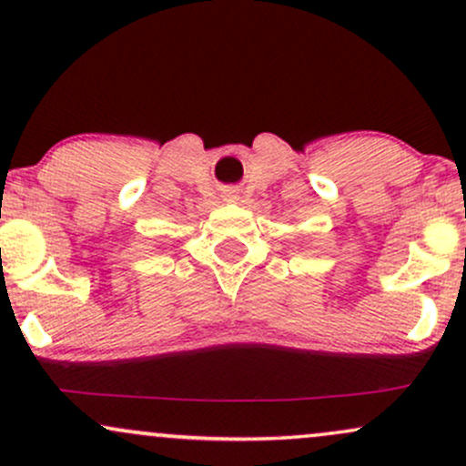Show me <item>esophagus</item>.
I'll return each mask as SVG.
<instances>
[{
    "mask_svg": "<svg viewBox=\"0 0 466 466\" xmlns=\"http://www.w3.org/2000/svg\"><path fill=\"white\" fill-rule=\"evenodd\" d=\"M228 201H234V199H237V195H234V192H228Z\"/></svg>",
    "mask_w": 466,
    "mask_h": 466,
    "instance_id": "esophagus-1",
    "label": "esophagus"
}]
</instances>
